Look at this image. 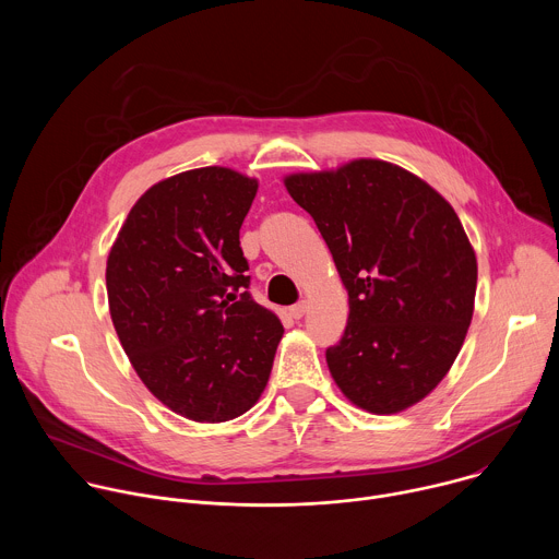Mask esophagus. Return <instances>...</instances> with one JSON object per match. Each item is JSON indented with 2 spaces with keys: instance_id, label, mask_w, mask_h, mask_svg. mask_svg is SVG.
I'll list each match as a JSON object with an SVG mask.
<instances>
[{
  "instance_id": "1",
  "label": "esophagus",
  "mask_w": 559,
  "mask_h": 559,
  "mask_svg": "<svg viewBox=\"0 0 559 559\" xmlns=\"http://www.w3.org/2000/svg\"><path fill=\"white\" fill-rule=\"evenodd\" d=\"M305 311H307V302H296L289 307V313H292V318H296V321L305 316Z\"/></svg>"
}]
</instances>
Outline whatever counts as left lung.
<instances>
[{
  "label": "left lung",
  "mask_w": 559,
  "mask_h": 559,
  "mask_svg": "<svg viewBox=\"0 0 559 559\" xmlns=\"http://www.w3.org/2000/svg\"><path fill=\"white\" fill-rule=\"evenodd\" d=\"M283 183L323 234L349 296L345 334L325 354L334 382L369 414L414 407L449 373L473 318L477 259L455 210L380 158Z\"/></svg>",
  "instance_id": "1"
}]
</instances>
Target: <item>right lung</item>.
<instances>
[{"label":"right lung","mask_w":559,"mask_h":559,"mask_svg":"<svg viewBox=\"0 0 559 559\" xmlns=\"http://www.w3.org/2000/svg\"><path fill=\"white\" fill-rule=\"evenodd\" d=\"M259 179L188 170L147 188L106 263L112 325L136 376L170 412L227 423L257 405L283 338L246 292L238 229Z\"/></svg>","instance_id":"add662e5"}]
</instances>
